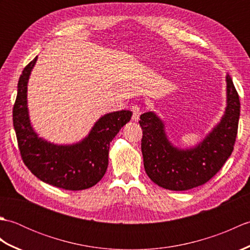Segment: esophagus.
<instances>
[{"instance_id": "esophagus-1", "label": "esophagus", "mask_w": 250, "mask_h": 250, "mask_svg": "<svg viewBox=\"0 0 250 250\" xmlns=\"http://www.w3.org/2000/svg\"><path fill=\"white\" fill-rule=\"evenodd\" d=\"M132 110V120L133 121H139L140 120V116H141V108L139 105H133L131 107Z\"/></svg>"}]
</instances>
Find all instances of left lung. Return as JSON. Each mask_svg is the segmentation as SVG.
<instances>
[{"instance_id": "1", "label": "left lung", "mask_w": 250, "mask_h": 250, "mask_svg": "<svg viewBox=\"0 0 250 250\" xmlns=\"http://www.w3.org/2000/svg\"><path fill=\"white\" fill-rule=\"evenodd\" d=\"M226 82L225 115L205 139L192 148L174 146L167 139L163 121L153 111L141 115L144 167L153 183L168 190H189L208 182L224 167L235 144L241 108L229 74Z\"/></svg>"}]
</instances>
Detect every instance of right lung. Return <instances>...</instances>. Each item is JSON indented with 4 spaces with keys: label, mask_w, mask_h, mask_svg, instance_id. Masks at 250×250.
Segmentation results:
<instances>
[{
    "label": "right lung",
    "mask_w": 250,
    "mask_h": 250,
    "mask_svg": "<svg viewBox=\"0 0 250 250\" xmlns=\"http://www.w3.org/2000/svg\"><path fill=\"white\" fill-rule=\"evenodd\" d=\"M35 57L18 82L13 122L23 163L42 182L65 190H83L98 184L108 167L109 144L132 117L130 110L106 114L95 122L88 136L73 145H57L37 135L29 118L28 82Z\"/></svg>",
    "instance_id": "1"
}]
</instances>
